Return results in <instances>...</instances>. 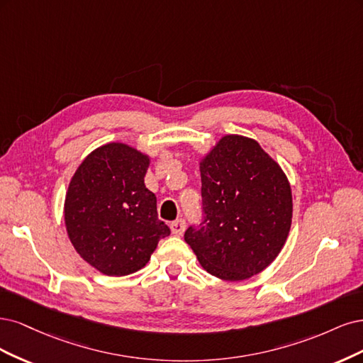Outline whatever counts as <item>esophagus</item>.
Returning a JSON list of instances; mask_svg holds the SVG:
<instances>
[{
	"label": "esophagus",
	"instance_id": "esophagus-1",
	"mask_svg": "<svg viewBox=\"0 0 363 363\" xmlns=\"http://www.w3.org/2000/svg\"><path fill=\"white\" fill-rule=\"evenodd\" d=\"M170 230L173 235H182L184 230H185V221L182 218L173 221V223L170 225Z\"/></svg>",
	"mask_w": 363,
	"mask_h": 363
}]
</instances>
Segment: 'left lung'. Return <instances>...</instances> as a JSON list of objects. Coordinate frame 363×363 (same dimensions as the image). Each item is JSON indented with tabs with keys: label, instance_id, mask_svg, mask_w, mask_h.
Here are the masks:
<instances>
[{
	"label": "left lung",
	"instance_id": "obj_1",
	"mask_svg": "<svg viewBox=\"0 0 363 363\" xmlns=\"http://www.w3.org/2000/svg\"><path fill=\"white\" fill-rule=\"evenodd\" d=\"M205 220L185 241L209 274L228 282L264 272L292 221L285 172L255 138L226 134L199 161Z\"/></svg>",
	"mask_w": 363,
	"mask_h": 363
}]
</instances>
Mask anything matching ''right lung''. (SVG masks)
I'll return each instance as SVG.
<instances>
[{"label": "right lung", "instance_id": "add662e5", "mask_svg": "<svg viewBox=\"0 0 363 363\" xmlns=\"http://www.w3.org/2000/svg\"><path fill=\"white\" fill-rule=\"evenodd\" d=\"M150 155L126 143H105L81 161L65 197V226L74 249L105 276L143 268L160 238L157 197L145 185Z\"/></svg>", "mask_w": 363, "mask_h": 363}]
</instances>
